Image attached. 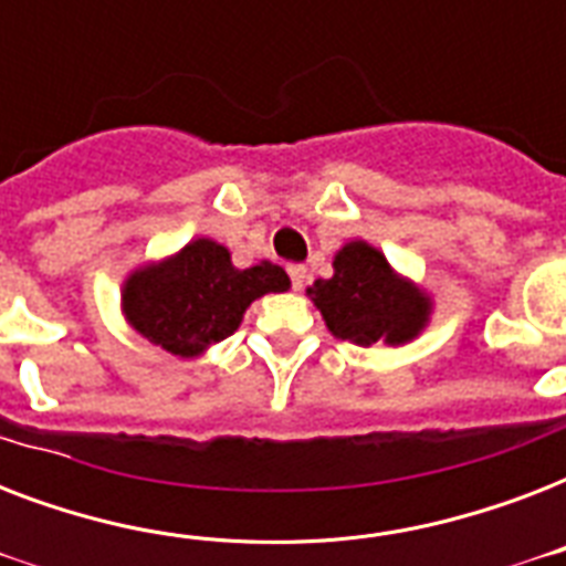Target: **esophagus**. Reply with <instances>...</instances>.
I'll list each match as a JSON object with an SVG mask.
<instances>
[{"label":"esophagus","instance_id":"34e87169","mask_svg":"<svg viewBox=\"0 0 566 566\" xmlns=\"http://www.w3.org/2000/svg\"><path fill=\"white\" fill-rule=\"evenodd\" d=\"M287 275H291L293 291H302V284H305V279H308V270H305L302 264H291L287 266Z\"/></svg>","mask_w":566,"mask_h":566}]
</instances>
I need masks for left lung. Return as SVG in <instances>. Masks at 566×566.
I'll return each instance as SVG.
<instances>
[{
	"label": "left lung",
	"mask_w": 566,
	"mask_h": 566,
	"mask_svg": "<svg viewBox=\"0 0 566 566\" xmlns=\"http://www.w3.org/2000/svg\"><path fill=\"white\" fill-rule=\"evenodd\" d=\"M308 296L340 340L370 346L405 344L429 319V300L390 270L378 249L364 240L335 255V275L317 279Z\"/></svg>",
	"instance_id": "1"
}]
</instances>
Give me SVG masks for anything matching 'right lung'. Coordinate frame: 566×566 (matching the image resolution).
Here are the masks:
<instances>
[{"instance_id": "right-lung-1", "label": "right lung", "mask_w": 566, "mask_h": 566, "mask_svg": "<svg viewBox=\"0 0 566 566\" xmlns=\"http://www.w3.org/2000/svg\"><path fill=\"white\" fill-rule=\"evenodd\" d=\"M287 287L291 279L279 264L238 270L229 249L202 238L164 264L137 270L126 282L123 308L146 340L193 358L226 340L258 296Z\"/></svg>"}]
</instances>
